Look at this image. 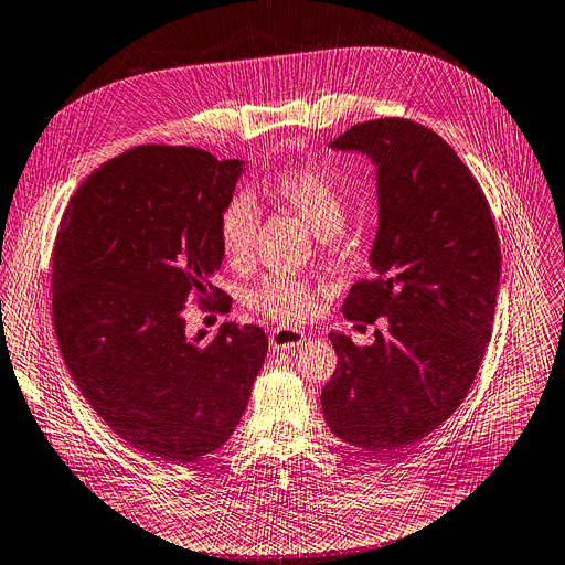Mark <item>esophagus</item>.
<instances>
[{"label": "esophagus", "mask_w": 565, "mask_h": 565, "mask_svg": "<svg viewBox=\"0 0 565 565\" xmlns=\"http://www.w3.org/2000/svg\"><path fill=\"white\" fill-rule=\"evenodd\" d=\"M303 340H306L303 331H297V329L277 327L270 331V344L275 351H290V349L303 344Z\"/></svg>", "instance_id": "obj_1"}]
</instances>
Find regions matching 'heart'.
I'll use <instances>...</instances> for the list:
<instances>
[{
  "label": "heart",
  "mask_w": 565,
  "mask_h": 565,
  "mask_svg": "<svg viewBox=\"0 0 565 565\" xmlns=\"http://www.w3.org/2000/svg\"><path fill=\"white\" fill-rule=\"evenodd\" d=\"M270 193L318 236H331L344 223L349 204L347 189L324 167L299 164L279 169L270 178ZM256 230H259V204L245 191L234 193L216 223L221 252L232 268L241 270L252 262ZM249 301L256 311L286 324L309 318L316 303L309 286L286 275L266 277L252 290Z\"/></svg>",
  "instance_id": "heart-1"
}]
</instances>
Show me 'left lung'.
I'll use <instances>...</instances> for the list:
<instances>
[{
	"mask_svg": "<svg viewBox=\"0 0 565 565\" xmlns=\"http://www.w3.org/2000/svg\"><path fill=\"white\" fill-rule=\"evenodd\" d=\"M331 148L379 169L374 275L351 286L342 313L387 329L374 344L329 333L338 367L322 390L335 437L396 452L439 428L467 398L491 340L500 243L469 167L430 128L401 119L351 126Z\"/></svg>",
	"mask_w": 565,
	"mask_h": 565,
	"instance_id": "left-lung-1",
	"label": "left lung"
}]
</instances>
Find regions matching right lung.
I'll use <instances>...</instances> for the list:
<instances>
[{
    "instance_id": "obj_1",
    "label": "right lung",
    "mask_w": 565,
    "mask_h": 565,
    "mask_svg": "<svg viewBox=\"0 0 565 565\" xmlns=\"http://www.w3.org/2000/svg\"><path fill=\"white\" fill-rule=\"evenodd\" d=\"M243 171L191 146H135L72 195L54 243L51 313L65 365L124 441L189 465L236 430L268 338L225 322L186 333V303L230 311L214 284L218 214Z\"/></svg>"
}]
</instances>
